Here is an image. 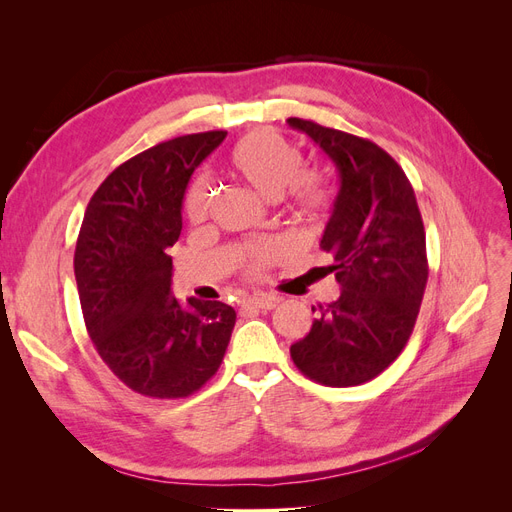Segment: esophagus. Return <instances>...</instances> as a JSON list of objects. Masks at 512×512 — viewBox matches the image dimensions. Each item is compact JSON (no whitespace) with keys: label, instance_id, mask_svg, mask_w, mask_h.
Masks as SVG:
<instances>
[{"label":"esophagus","instance_id":"1","mask_svg":"<svg viewBox=\"0 0 512 512\" xmlns=\"http://www.w3.org/2000/svg\"><path fill=\"white\" fill-rule=\"evenodd\" d=\"M277 297H271V294H254V297H247L243 301L245 307H254V309H273L277 305Z\"/></svg>","mask_w":512,"mask_h":512}]
</instances>
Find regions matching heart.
I'll use <instances>...</instances> for the list:
<instances>
[{
	"label": "heart",
	"instance_id": "heart-1",
	"mask_svg": "<svg viewBox=\"0 0 512 512\" xmlns=\"http://www.w3.org/2000/svg\"><path fill=\"white\" fill-rule=\"evenodd\" d=\"M230 166L265 198L277 200L290 190L294 205L305 215H318L331 203L329 190L318 179L305 175L303 151L275 132H254L241 138L230 151ZM209 207V185L200 181L188 198L190 218L196 222L205 220ZM275 254L277 247L273 243L256 245L252 250V267H265Z\"/></svg>",
	"mask_w": 512,
	"mask_h": 512
}]
</instances>
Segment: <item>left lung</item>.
<instances>
[{"mask_svg": "<svg viewBox=\"0 0 512 512\" xmlns=\"http://www.w3.org/2000/svg\"><path fill=\"white\" fill-rule=\"evenodd\" d=\"M288 126L337 168L339 192L320 247L342 286L290 356L320 384L356 386L382 374L412 335L429 275L423 218L406 173L376 143L299 117Z\"/></svg>", "mask_w": 512, "mask_h": 512, "instance_id": "1", "label": "left lung"}]
</instances>
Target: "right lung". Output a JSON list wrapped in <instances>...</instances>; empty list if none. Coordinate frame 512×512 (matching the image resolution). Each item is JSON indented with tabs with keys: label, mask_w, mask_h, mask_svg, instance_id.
<instances>
[{
	"label": "right lung",
	"mask_w": 512,
	"mask_h": 512,
	"mask_svg": "<svg viewBox=\"0 0 512 512\" xmlns=\"http://www.w3.org/2000/svg\"><path fill=\"white\" fill-rule=\"evenodd\" d=\"M224 130L177 136L117 166L91 196L74 252L85 327L128 389L177 399L220 369L235 327L222 301L175 297L173 247L183 196Z\"/></svg>",
	"instance_id": "add662e5"
}]
</instances>
